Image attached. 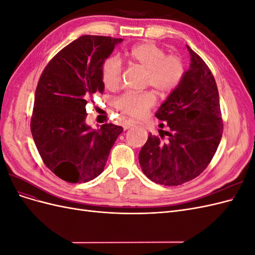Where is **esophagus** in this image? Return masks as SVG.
Segmentation results:
<instances>
[{"label":"esophagus","mask_w":255,"mask_h":255,"mask_svg":"<svg viewBox=\"0 0 255 255\" xmlns=\"http://www.w3.org/2000/svg\"><path fill=\"white\" fill-rule=\"evenodd\" d=\"M134 125H135L134 121H132V120H126V121H123L122 127H123V128H125V129H128L130 127H133Z\"/></svg>","instance_id":"34e87169"}]
</instances>
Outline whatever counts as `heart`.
<instances>
[{"instance_id": "obj_1", "label": "heart", "mask_w": 255, "mask_h": 255, "mask_svg": "<svg viewBox=\"0 0 255 255\" xmlns=\"http://www.w3.org/2000/svg\"><path fill=\"white\" fill-rule=\"evenodd\" d=\"M128 56L134 63L146 70L145 85H151L159 95H170L182 83L185 75L183 60L176 55H167L166 51L153 42L136 44L129 50ZM101 78L104 86L115 90L122 78L121 61L110 57L103 61ZM155 95L150 90L142 92H126L116 101V107L125 115L141 118L155 104Z\"/></svg>"}]
</instances>
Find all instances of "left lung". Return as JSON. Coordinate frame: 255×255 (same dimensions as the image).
Segmentation results:
<instances>
[{"label":"left lung","mask_w":255,"mask_h":255,"mask_svg":"<svg viewBox=\"0 0 255 255\" xmlns=\"http://www.w3.org/2000/svg\"><path fill=\"white\" fill-rule=\"evenodd\" d=\"M187 49L189 70L155 114L161 121L159 134L150 133L139 152L143 173L165 186H177L201 174L217 151L223 133L214 75L204 60L188 45Z\"/></svg>","instance_id":"obj_1"}]
</instances>
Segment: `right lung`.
Here are the masks:
<instances>
[{"label":"right lung","mask_w":255,"mask_h":255,"mask_svg":"<svg viewBox=\"0 0 255 255\" xmlns=\"http://www.w3.org/2000/svg\"><path fill=\"white\" fill-rule=\"evenodd\" d=\"M121 38L84 35L45 66L35 92L30 132L44 165L68 183H86L103 171L123 128L105 123L98 130L85 123L86 104L103 94V61Z\"/></svg>","instance_id":"add662e5"}]
</instances>
